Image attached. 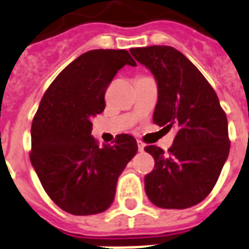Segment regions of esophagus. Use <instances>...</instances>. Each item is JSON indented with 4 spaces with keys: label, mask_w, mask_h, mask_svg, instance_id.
Wrapping results in <instances>:
<instances>
[{
    "label": "esophagus",
    "mask_w": 249,
    "mask_h": 249,
    "mask_svg": "<svg viewBox=\"0 0 249 249\" xmlns=\"http://www.w3.org/2000/svg\"><path fill=\"white\" fill-rule=\"evenodd\" d=\"M138 148H139V151H143V149H144V143H143L142 140H138Z\"/></svg>",
    "instance_id": "obj_1"
}]
</instances>
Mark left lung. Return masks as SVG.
Segmentation results:
<instances>
[{"instance_id":"8db88e82","label":"left lung","mask_w":249,"mask_h":249,"mask_svg":"<svg viewBox=\"0 0 249 249\" xmlns=\"http://www.w3.org/2000/svg\"><path fill=\"white\" fill-rule=\"evenodd\" d=\"M158 81L153 123L176 128L168 153L147 145L155 159L145 194L162 209H188L210 194L230 152L229 123L215 90L196 65L169 46L131 48Z\"/></svg>"}]
</instances>
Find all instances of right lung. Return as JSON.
Segmentation results:
<instances>
[{"label": "right lung", "instance_id": "right-lung-1", "mask_svg": "<svg viewBox=\"0 0 249 249\" xmlns=\"http://www.w3.org/2000/svg\"><path fill=\"white\" fill-rule=\"evenodd\" d=\"M126 50H91L67 65L44 93L31 124L30 160L48 197L73 215L107 210L119 175L138 152L134 136L119 134L101 147L91 118L105 109V93L124 65Z\"/></svg>", "mask_w": 249, "mask_h": 249}]
</instances>
